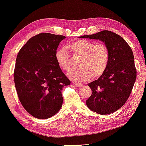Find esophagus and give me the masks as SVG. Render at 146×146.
Here are the masks:
<instances>
[{
  "mask_svg": "<svg viewBox=\"0 0 146 146\" xmlns=\"http://www.w3.org/2000/svg\"><path fill=\"white\" fill-rule=\"evenodd\" d=\"M74 84H75V85L76 86V87H82V86H83V85L81 84V83H74Z\"/></svg>",
  "mask_w": 146,
  "mask_h": 146,
  "instance_id": "obj_1",
  "label": "esophagus"
}]
</instances>
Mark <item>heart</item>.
I'll use <instances>...</instances> for the list:
<instances>
[{
    "label": "heart",
    "instance_id": "heart-1",
    "mask_svg": "<svg viewBox=\"0 0 146 146\" xmlns=\"http://www.w3.org/2000/svg\"><path fill=\"white\" fill-rule=\"evenodd\" d=\"M75 56H81L78 66L80 68L72 70L68 77L76 82H84L92 76L97 78L106 70L109 61L108 46L104 42H94L86 39L75 40L68 44ZM55 58L58 66L63 70L69 71L71 68L70 57L66 48H62L56 52Z\"/></svg>",
    "mask_w": 146,
    "mask_h": 146
}]
</instances>
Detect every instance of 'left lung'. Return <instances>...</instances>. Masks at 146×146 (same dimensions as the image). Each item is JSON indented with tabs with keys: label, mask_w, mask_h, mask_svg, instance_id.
Masks as SVG:
<instances>
[{
	"label": "left lung",
	"mask_w": 146,
	"mask_h": 146,
	"mask_svg": "<svg viewBox=\"0 0 146 146\" xmlns=\"http://www.w3.org/2000/svg\"><path fill=\"white\" fill-rule=\"evenodd\" d=\"M80 37L99 39L109 48L108 66L97 80L88 84L92 94L86 104L98 114L113 113L127 102L137 78L132 50L120 35L109 30Z\"/></svg>",
	"instance_id": "8db88e82"
}]
</instances>
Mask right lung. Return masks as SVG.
<instances>
[{
  "label": "right lung",
  "mask_w": 146,
  "mask_h": 146,
  "mask_svg": "<svg viewBox=\"0 0 146 146\" xmlns=\"http://www.w3.org/2000/svg\"><path fill=\"white\" fill-rule=\"evenodd\" d=\"M64 38L39 33L28 40L17 56L13 76L19 99L36 118L55 115L63 104V87L70 84L55 58L57 46Z\"/></svg>",
  "instance_id": "add662e5"
}]
</instances>
